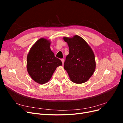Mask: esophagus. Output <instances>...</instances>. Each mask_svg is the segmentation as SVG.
<instances>
[{
    "label": "esophagus",
    "instance_id": "1",
    "mask_svg": "<svg viewBox=\"0 0 123 123\" xmlns=\"http://www.w3.org/2000/svg\"><path fill=\"white\" fill-rule=\"evenodd\" d=\"M61 61L62 62V65H64V59H61Z\"/></svg>",
    "mask_w": 123,
    "mask_h": 123
}]
</instances>
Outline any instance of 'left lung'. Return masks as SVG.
Here are the masks:
<instances>
[{
    "mask_svg": "<svg viewBox=\"0 0 123 123\" xmlns=\"http://www.w3.org/2000/svg\"><path fill=\"white\" fill-rule=\"evenodd\" d=\"M67 43L69 53L66 57L64 69L70 80L76 84L86 82L94 72L96 62L95 56L91 47L81 37H64Z\"/></svg>",
    "mask_w": 123,
    "mask_h": 123,
    "instance_id": "obj_1",
    "label": "left lung"
}]
</instances>
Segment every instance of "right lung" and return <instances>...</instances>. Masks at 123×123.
<instances>
[{
    "label": "right lung",
    "mask_w": 123,
    "mask_h": 123,
    "mask_svg": "<svg viewBox=\"0 0 123 123\" xmlns=\"http://www.w3.org/2000/svg\"><path fill=\"white\" fill-rule=\"evenodd\" d=\"M51 42L41 38L33 44L27 55V68L30 76L39 84L47 83L58 66L62 65L50 49Z\"/></svg>",
    "instance_id": "obj_1"
}]
</instances>
